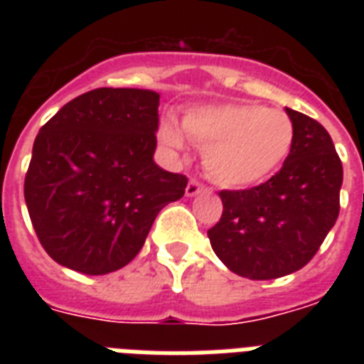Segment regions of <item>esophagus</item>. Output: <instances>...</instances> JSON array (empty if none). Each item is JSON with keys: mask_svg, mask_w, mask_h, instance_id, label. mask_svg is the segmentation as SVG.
<instances>
[{"mask_svg": "<svg viewBox=\"0 0 364 364\" xmlns=\"http://www.w3.org/2000/svg\"><path fill=\"white\" fill-rule=\"evenodd\" d=\"M204 191H210V188L205 187V185H202L198 179H191V181H188V185H187V188H185L187 196H196V194L204 193Z\"/></svg>", "mask_w": 364, "mask_h": 364, "instance_id": "1", "label": "esophagus"}]
</instances>
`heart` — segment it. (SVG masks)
I'll return each instance as SVG.
<instances>
[{"label": "heart", "mask_w": 364, "mask_h": 364, "mask_svg": "<svg viewBox=\"0 0 364 364\" xmlns=\"http://www.w3.org/2000/svg\"><path fill=\"white\" fill-rule=\"evenodd\" d=\"M188 139L204 149L205 170L217 183L245 188L266 181L291 154L294 126L285 111L260 104H221L191 109L183 119ZM160 139L181 149V130L160 126Z\"/></svg>", "instance_id": "heart-1"}]
</instances>
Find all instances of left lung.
Here are the masks:
<instances>
[{"label": "left lung", "instance_id": "left-lung-1", "mask_svg": "<svg viewBox=\"0 0 364 364\" xmlns=\"http://www.w3.org/2000/svg\"><path fill=\"white\" fill-rule=\"evenodd\" d=\"M294 126L289 159L257 187L221 191L223 215L208 230L228 270L249 279H276L314 259L340 213L342 162L316 119L285 109Z\"/></svg>", "mask_w": 364, "mask_h": 364}]
</instances>
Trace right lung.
Instances as JSON below:
<instances>
[{
    "label": "right lung",
    "instance_id": "add662e5",
    "mask_svg": "<svg viewBox=\"0 0 364 364\" xmlns=\"http://www.w3.org/2000/svg\"><path fill=\"white\" fill-rule=\"evenodd\" d=\"M160 96L96 88L41 126L24 181L31 225L58 264L102 276L130 262L188 179L154 164Z\"/></svg>",
    "mask_w": 364,
    "mask_h": 364
}]
</instances>
